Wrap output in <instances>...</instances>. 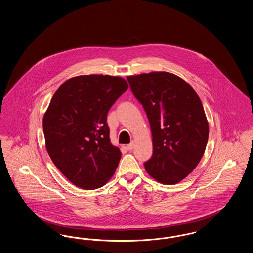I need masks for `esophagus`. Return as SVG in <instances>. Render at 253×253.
Masks as SVG:
<instances>
[{
  "label": "esophagus",
  "instance_id": "34e87169",
  "mask_svg": "<svg viewBox=\"0 0 253 253\" xmlns=\"http://www.w3.org/2000/svg\"><path fill=\"white\" fill-rule=\"evenodd\" d=\"M126 149H127L128 151H131V150H133V143L131 142L130 144H128V145L126 146Z\"/></svg>",
  "mask_w": 253,
  "mask_h": 253
}]
</instances>
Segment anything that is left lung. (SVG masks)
Segmentation results:
<instances>
[{
  "label": "left lung",
  "mask_w": 253,
  "mask_h": 253,
  "mask_svg": "<svg viewBox=\"0 0 253 253\" xmlns=\"http://www.w3.org/2000/svg\"><path fill=\"white\" fill-rule=\"evenodd\" d=\"M131 92L150 122L153 152L144 163L156 181L174 184L190 174L205 151L209 126L197 93L166 71L128 76Z\"/></svg>",
  "instance_id": "8db88e82"
}]
</instances>
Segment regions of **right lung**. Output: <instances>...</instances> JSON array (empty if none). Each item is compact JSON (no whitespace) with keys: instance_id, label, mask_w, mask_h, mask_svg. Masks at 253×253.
Masks as SVG:
<instances>
[{"instance_id":"add662e5","label":"right lung","mask_w":253,"mask_h":253,"mask_svg":"<svg viewBox=\"0 0 253 253\" xmlns=\"http://www.w3.org/2000/svg\"><path fill=\"white\" fill-rule=\"evenodd\" d=\"M128 84L117 76L73 77L54 93L43 118L51 161L73 184L91 190L111 178L122 153L110 143L107 113Z\"/></svg>"}]
</instances>
